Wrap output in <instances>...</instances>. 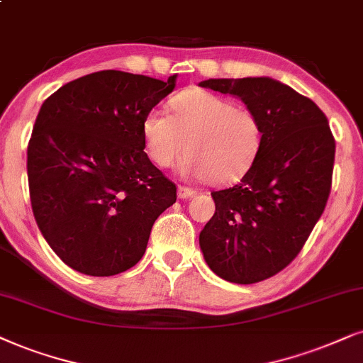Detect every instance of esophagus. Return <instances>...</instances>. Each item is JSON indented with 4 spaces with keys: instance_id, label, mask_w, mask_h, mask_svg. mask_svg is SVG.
Here are the masks:
<instances>
[{
    "instance_id": "34e87169",
    "label": "esophagus",
    "mask_w": 363,
    "mask_h": 363,
    "mask_svg": "<svg viewBox=\"0 0 363 363\" xmlns=\"http://www.w3.org/2000/svg\"><path fill=\"white\" fill-rule=\"evenodd\" d=\"M196 194V189H192V187H186V186H179L177 189V196L179 199H189Z\"/></svg>"
}]
</instances>
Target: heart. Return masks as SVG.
<instances>
[{"label": "heart", "instance_id": "obj_1", "mask_svg": "<svg viewBox=\"0 0 363 363\" xmlns=\"http://www.w3.org/2000/svg\"><path fill=\"white\" fill-rule=\"evenodd\" d=\"M172 117L152 108L142 123L145 147L157 167L167 169L187 152L181 172L186 177L224 184L240 179L263 142V123L255 110L192 89L172 100Z\"/></svg>", "mask_w": 363, "mask_h": 363}]
</instances>
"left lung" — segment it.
<instances>
[{"instance_id":"1","label":"left lung","mask_w":363,"mask_h":363,"mask_svg":"<svg viewBox=\"0 0 363 363\" xmlns=\"http://www.w3.org/2000/svg\"><path fill=\"white\" fill-rule=\"evenodd\" d=\"M199 85L236 95L263 123L261 149L241 181L211 192L216 213L201 231V250L226 281H263L296 258L327 206L333 134L313 100L273 79H211Z\"/></svg>"}]
</instances>
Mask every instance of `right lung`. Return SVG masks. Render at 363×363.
Wrapping results in <instances>:
<instances>
[{
	"mask_svg": "<svg viewBox=\"0 0 363 363\" xmlns=\"http://www.w3.org/2000/svg\"><path fill=\"white\" fill-rule=\"evenodd\" d=\"M176 86L118 70L68 82L45 100L28 142L35 221L63 263L112 277L139 263L177 187L144 152L142 123Z\"/></svg>",
	"mask_w": 363,
	"mask_h": 363,
	"instance_id": "1",
	"label": "right lung"
}]
</instances>
